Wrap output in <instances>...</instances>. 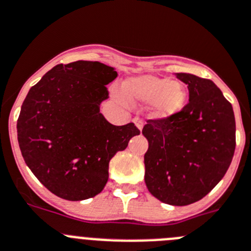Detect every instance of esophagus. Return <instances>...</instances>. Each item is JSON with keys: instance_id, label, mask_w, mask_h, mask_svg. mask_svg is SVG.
<instances>
[{"instance_id": "obj_1", "label": "esophagus", "mask_w": 251, "mask_h": 251, "mask_svg": "<svg viewBox=\"0 0 251 251\" xmlns=\"http://www.w3.org/2000/svg\"><path fill=\"white\" fill-rule=\"evenodd\" d=\"M133 122H134V124L135 126H137V128L139 130H142V128H143V126H144V121L142 118H139V117H134V118H133Z\"/></svg>"}]
</instances>
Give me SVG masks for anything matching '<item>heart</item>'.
<instances>
[{
  "mask_svg": "<svg viewBox=\"0 0 251 251\" xmlns=\"http://www.w3.org/2000/svg\"><path fill=\"white\" fill-rule=\"evenodd\" d=\"M123 94L134 102H151V112L158 118L176 116L188 102V91L183 83L151 75L126 80Z\"/></svg>",
  "mask_w": 251,
  "mask_h": 251,
  "instance_id": "b5f03b06",
  "label": "heart"
}]
</instances>
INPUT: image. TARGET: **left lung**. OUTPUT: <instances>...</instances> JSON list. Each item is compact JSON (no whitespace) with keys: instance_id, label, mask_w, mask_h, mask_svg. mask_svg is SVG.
<instances>
[{"instance_id":"8db88e82","label":"left lung","mask_w":251,"mask_h":251,"mask_svg":"<svg viewBox=\"0 0 251 251\" xmlns=\"http://www.w3.org/2000/svg\"><path fill=\"white\" fill-rule=\"evenodd\" d=\"M188 84L189 102L176 116L148 119L144 154L146 184L153 197L188 205L205 197L223 179L235 151L230 102L210 79L176 73Z\"/></svg>"}]
</instances>
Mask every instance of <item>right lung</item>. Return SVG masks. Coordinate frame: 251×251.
Here are the masks:
<instances>
[{"mask_svg": "<svg viewBox=\"0 0 251 251\" xmlns=\"http://www.w3.org/2000/svg\"><path fill=\"white\" fill-rule=\"evenodd\" d=\"M118 73L100 62L57 64L29 89L17 119L21 153L50 192L66 201L100 194L109 160L141 130L100 113Z\"/></svg>", "mask_w": 251, "mask_h": 251, "instance_id": "obj_1", "label": "right lung"}]
</instances>
